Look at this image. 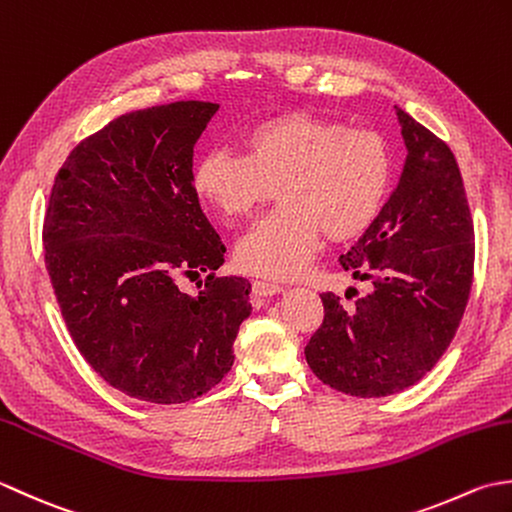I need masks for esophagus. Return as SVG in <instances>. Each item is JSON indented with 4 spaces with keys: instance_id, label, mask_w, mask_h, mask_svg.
I'll return each mask as SVG.
<instances>
[{
    "instance_id": "esophagus-1",
    "label": "esophagus",
    "mask_w": 512,
    "mask_h": 512,
    "mask_svg": "<svg viewBox=\"0 0 512 512\" xmlns=\"http://www.w3.org/2000/svg\"><path fill=\"white\" fill-rule=\"evenodd\" d=\"M252 291L256 296H274L283 291V285L274 283V280H265V278H256L252 280Z\"/></svg>"
}]
</instances>
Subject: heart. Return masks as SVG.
Wrapping results in <instances>:
<instances>
[{
	"instance_id": "heart-1",
	"label": "heart",
	"mask_w": 512,
	"mask_h": 512,
	"mask_svg": "<svg viewBox=\"0 0 512 512\" xmlns=\"http://www.w3.org/2000/svg\"><path fill=\"white\" fill-rule=\"evenodd\" d=\"M393 161L373 130L305 114L254 125L243 154L212 150L194 170V192L225 221H238L274 192L280 210L258 221L236 245L247 274L291 278L309 265L325 232L351 241L375 223L389 198Z\"/></svg>"
}]
</instances>
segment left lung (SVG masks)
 I'll list each match as a JSON object with an SVG mask.
<instances>
[{
	"instance_id": "1",
	"label": "left lung",
	"mask_w": 512,
	"mask_h": 512,
	"mask_svg": "<svg viewBox=\"0 0 512 512\" xmlns=\"http://www.w3.org/2000/svg\"><path fill=\"white\" fill-rule=\"evenodd\" d=\"M395 114L409 150L400 183L340 256L371 291L353 305L320 294L325 318L305 347L311 371L356 398L420 382L451 344L473 285L475 232L455 156L404 110Z\"/></svg>"
}]
</instances>
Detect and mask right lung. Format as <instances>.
<instances>
[{
	"mask_svg": "<svg viewBox=\"0 0 512 512\" xmlns=\"http://www.w3.org/2000/svg\"><path fill=\"white\" fill-rule=\"evenodd\" d=\"M218 110L174 101L121 114L61 165L44 256L70 338L110 387L152 404L214 389L234 364L252 285L216 276L225 245L194 192V145ZM207 273L199 296L178 280Z\"/></svg>",
	"mask_w": 512,
	"mask_h": 512,
	"instance_id": "1",
	"label": "right lung"
}]
</instances>
